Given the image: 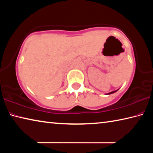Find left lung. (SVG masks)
Returning <instances> with one entry per match:
<instances>
[{"instance_id":"8db88e82","label":"left lung","mask_w":153,"mask_h":153,"mask_svg":"<svg viewBox=\"0 0 153 153\" xmlns=\"http://www.w3.org/2000/svg\"><path fill=\"white\" fill-rule=\"evenodd\" d=\"M117 90H115V91H113V92H109L108 93V94H113V93H114V92H117Z\"/></svg>"}]
</instances>
